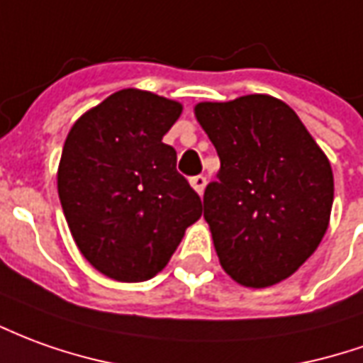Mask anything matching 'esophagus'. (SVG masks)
Here are the masks:
<instances>
[{"label": "esophagus", "instance_id": "obj_1", "mask_svg": "<svg viewBox=\"0 0 363 363\" xmlns=\"http://www.w3.org/2000/svg\"><path fill=\"white\" fill-rule=\"evenodd\" d=\"M190 186L196 190L199 194H202V192H204V186H206V177H202V174L192 177V179H190Z\"/></svg>", "mask_w": 363, "mask_h": 363}]
</instances>
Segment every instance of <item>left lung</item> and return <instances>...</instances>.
I'll list each match as a JSON object with an SVG mask.
<instances>
[{
  "label": "left lung",
  "instance_id": "8db88e82",
  "mask_svg": "<svg viewBox=\"0 0 363 363\" xmlns=\"http://www.w3.org/2000/svg\"><path fill=\"white\" fill-rule=\"evenodd\" d=\"M194 116L220 157L218 181L204 190L220 265L243 287L277 285L328 230L330 161L295 111L267 94L200 102Z\"/></svg>",
  "mask_w": 363,
  "mask_h": 363
}]
</instances>
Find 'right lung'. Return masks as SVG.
Returning a JSON list of instances; mask_svg holds the SVG:
<instances>
[{"label": "right lung", "mask_w": 363, "mask_h": 363, "mask_svg": "<svg viewBox=\"0 0 363 363\" xmlns=\"http://www.w3.org/2000/svg\"><path fill=\"white\" fill-rule=\"evenodd\" d=\"M181 113L182 104L125 88L68 131L58 199L80 253L106 277H155L202 216L200 196L177 173V151L163 143Z\"/></svg>", "instance_id": "obj_1"}]
</instances>
